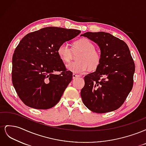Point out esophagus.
I'll use <instances>...</instances> for the list:
<instances>
[{"mask_svg": "<svg viewBox=\"0 0 146 146\" xmlns=\"http://www.w3.org/2000/svg\"><path fill=\"white\" fill-rule=\"evenodd\" d=\"M78 76H77V75H76V74H73V75H72V78H73V79H75V78H77V77H78Z\"/></svg>", "mask_w": 146, "mask_h": 146, "instance_id": "esophagus-1", "label": "esophagus"}]
</instances>
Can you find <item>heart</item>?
<instances>
[{"label": "heart", "mask_w": 146, "mask_h": 146, "mask_svg": "<svg viewBox=\"0 0 146 146\" xmlns=\"http://www.w3.org/2000/svg\"><path fill=\"white\" fill-rule=\"evenodd\" d=\"M73 52H81L78 56V62L70 63L66 65V69L76 74L85 73L88 69L94 70L98 68L102 61L100 53L95 49V46L90 39L82 38L74 42L73 48L68 42H63L57 49L60 58L64 62L71 60Z\"/></svg>", "instance_id": "heart-1"}]
</instances>
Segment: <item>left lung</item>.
I'll use <instances>...</instances> for the list:
<instances>
[{
    "label": "left lung",
    "mask_w": 146,
    "mask_h": 146,
    "mask_svg": "<svg viewBox=\"0 0 146 146\" xmlns=\"http://www.w3.org/2000/svg\"><path fill=\"white\" fill-rule=\"evenodd\" d=\"M81 36L98 44L102 61L95 72L84 77L82 101L91 111L105 113L120 108L133 85L135 66L127 44L104 32H86Z\"/></svg>",
    "instance_id": "8db88e82"
}]
</instances>
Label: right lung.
I'll return each instance as SVG.
<instances>
[{
    "instance_id": "right-lung-1",
    "label": "right lung",
    "mask_w": 146,
    "mask_h": 146,
    "mask_svg": "<svg viewBox=\"0 0 146 146\" xmlns=\"http://www.w3.org/2000/svg\"><path fill=\"white\" fill-rule=\"evenodd\" d=\"M80 33L78 30L48 27L29 33L21 39L13 55L12 82L25 105L46 110L60 101L72 73L66 69L57 49L61 43Z\"/></svg>"
}]
</instances>
